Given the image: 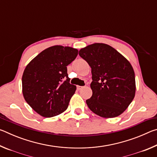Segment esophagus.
Returning a JSON list of instances; mask_svg holds the SVG:
<instances>
[{
  "mask_svg": "<svg viewBox=\"0 0 157 157\" xmlns=\"http://www.w3.org/2000/svg\"><path fill=\"white\" fill-rule=\"evenodd\" d=\"M84 86H77V89L79 91V90H81L82 89H83Z\"/></svg>",
  "mask_w": 157,
  "mask_h": 157,
  "instance_id": "esophagus-1",
  "label": "esophagus"
}]
</instances>
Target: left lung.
Returning a JSON list of instances; mask_svg holds the SVG:
<instances>
[{
  "label": "left lung",
  "mask_w": 157,
  "mask_h": 157,
  "mask_svg": "<svg viewBox=\"0 0 157 157\" xmlns=\"http://www.w3.org/2000/svg\"><path fill=\"white\" fill-rule=\"evenodd\" d=\"M79 55L91 68L92 96L86 100L93 112L103 118L118 116L135 96V74L131 63L105 44L82 48Z\"/></svg>",
  "instance_id": "1"
}]
</instances>
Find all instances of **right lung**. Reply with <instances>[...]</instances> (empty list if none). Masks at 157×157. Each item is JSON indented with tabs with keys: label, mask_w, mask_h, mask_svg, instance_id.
<instances>
[{
	"label": "right lung",
	"mask_w": 157,
	"mask_h": 157,
	"mask_svg": "<svg viewBox=\"0 0 157 157\" xmlns=\"http://www.w3.org/2000/svg\"><path fill=\"white\" fill-rule=\"evenodd\" d=\"M78 54L75 48L54 46L39 53L25 67L22 77L23 97L39 115L50 118L68 108L76 86L69 82L67 66Z\"/></svg>",
	"instance_id": "right-lung-1"
}]
</instances>
